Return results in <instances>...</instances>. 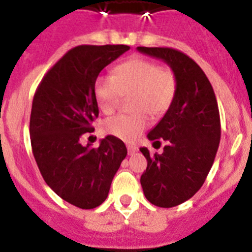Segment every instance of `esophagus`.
Masks as SVG:
<instances>
[{
	"label": "esophagus",
	"instance_id": "1",
	"mask_svg": "<svg viewBox=\"0 0 252 252\" xmlns=\"http://www.w3.org/2000/svg\"><path fill=\"white\" fill-rule=\"evenodd\" d=\"M136 151H137V149L135 148V146H131V145L127 146V153H128V155H133V154L136 153Z\"/></svg>",
	"mask_w": 252,
	"mask_h": 252
}]
</instances>
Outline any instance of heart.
Masks as SVG:
<instances>
[{
    "mask_svg": "<svg viewBox=\"0 0 252 252\" xmlns=\"http://www.w3.org/2000/svg\"><path fill=\"white\" fill-rule=\"evenodd\" d=\"M178 90L173 69L161 68L157 62L132 58L113 69V77H99L94 84V95L102 112L111 115L124 97H131L135 113L119 115L103 122V131L122 141L131 142L148 126V116L157 119L165 115L173 104Z\"/></svg>",
    "mask_w": 252,
    "mask_h": 252,
    "instance_id": "b5f03b06",
    "label": "heart"
}]
</instances>
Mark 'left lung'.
Masks as SVG:
<instances>
[{
	"label": "left lung",
	"mask_w": 252,
	"mask_h": 252,
	"mask_svg": "<svg viewBox=\"0 0 252 252\" xmlns=\"http://www.w3.org/2000/svg\"><path fill=\"white\" fill-rule=\"evenodd\" d=\"M137 50L162 59L177 74L174 102L148 133L154 146L166 142L162 154L140 149L148 160L140 179L146 199L170 208L188 201L203 186L221 139L220 111L208 78L192 58L171 48Z\"/></svg>",
	"instance_id": "obj_1"
}]
</instances>
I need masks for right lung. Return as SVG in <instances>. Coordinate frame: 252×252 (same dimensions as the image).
I'll return each mask as SVG.
<instances>
[{
  "label": "right lung",
  "mask_w": 252,
  "mask_h": 252,
  "mask_svg": "<svg viewBox=\"0 0 252 252\" xmlns=\"http://www.w3.org/2000/svg\"><path fill=\"white\" fill-rule=\"evenodd\" d=\"M127 45H79L48 70L32 99L31 149L45 183L62 199L82 209L106 201L111 183L127 155L124 141L108 135L98 148L83 146L98 117L94 84L102 69Z\"/></svg>",
  "instance_id": "right-lung-1"
}]
</instances>
